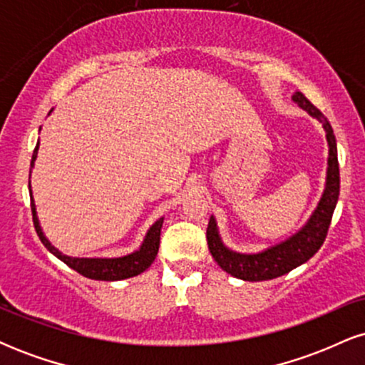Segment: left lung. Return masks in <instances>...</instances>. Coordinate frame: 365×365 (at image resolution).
I'll list each match as a JSON object with an SVG mask.
<instances>
[{
  "label": "left lung",
  "mask_w": 365,
  "mask_h": 365,
  "mask_svg": "<svg viewBox=\"0 0 365 365\" xmlns=\"http://www.w3.org/2000/svg\"><path fill=\"white\" fill-rule=\"evenodd\" d=\"M292 101L299 104L312 118L319 120L322 128H324L326 139H328L329 145L326 187L316 211L312 212L311 220L295 235L257 254H240L235 252V250H230L221 242L216 220L215 216H211L206 232L209 252L215 257V261L220 264L221 269L226 271L228 274L235 276V278L244 279V282H264V279L278 278V276L290 273L292 269H295L300 264L307 262L321 249L322 242L326 240L331 217H333L338 195H340V168H338L336 139H334L333 128H331L328 118L305 98L302 92H295L292 96Z\"/></svg>",
  "instance_id": "8db88e82"
}]
</instances>
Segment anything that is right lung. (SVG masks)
<instances>
[{
	"label": "right lung",
	"instance_id": "add662e5",
	"mask_svg": "<svg viewBox=\"0 0 365 365\" xmlns=\"http://www.w3.org/2000/svg\"><path fill=\"white\" fill-rule=\"evenodd\" d=\"M37 149H39V142H37L34 154H32L31 168H34ZM29 192H31L32 220H34L36 232L37 235H39L41 242H43V245L53 255H56L60 261L65 262L66 266H70L73 271H77L78 274L86 276V278H91V279H99V282H118V279H127V278H132V276L144 273L150 264L154 262V259H156L158 250H159V235H161L163 217L150 226L148 235H145L144 242H142L140 249L128 255H123V257L87 259V257H70V255L61 254L60 250L54 249V247L49 244V240L44 237L43 230H41L39 220H37V212H36V204H34V199H32L31 183H29Z\"/></svg>",
	"mask_w": 365,
	"mask_h": 365
}]
</instances>
